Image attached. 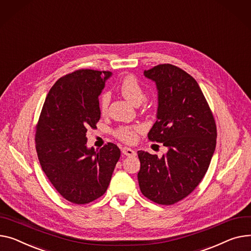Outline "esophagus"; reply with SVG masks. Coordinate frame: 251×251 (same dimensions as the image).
I'll return each instance as SVG.
<instances>
[{
  "label": "esophagus",
  "mask_w": 251,
  "mask_h": 251,
  "mask_svg": "<svg viewBox=\"0 0 251 251\" xmlns=\"http://www.w3.org/2000/svg\"><path fill=\"white\" fill-rule=\"evenodd\" d=\"M122 152L125 155H127V156H134V155H136L135 150L132 149V148H129V147H123L122 148Z\"/></svg>",
  "instance_id": "1"
}]
</instances>
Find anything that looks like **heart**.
<instances>
[{
	"label": "heart",
	"mask_w": 251,
	"mask_h": 251,
	"mask_svg": "<svg viewBox=\"0 0 251 251\" xmlns=\"http://www.w3.org/2000/svg\"><path fill=\"white\" fill-rule=\"evenodd\" d=\"M119 91L122 94V96L133 105H138L141 104V102L144 100L145 94L142 86L138 79L133 76V75H127L125 76L119 85ZM110 104V94L104 93L101 98H100L99 106L100 110L102 113H106L108 110V106ZM142 130L141 126H125L120 127L118 130L116 131L117 137H119L121 140L132 143L134 142L137 138V133H139Z\"/></svg>",
	"instance_id": "b5f03b06"
}]
</instances>
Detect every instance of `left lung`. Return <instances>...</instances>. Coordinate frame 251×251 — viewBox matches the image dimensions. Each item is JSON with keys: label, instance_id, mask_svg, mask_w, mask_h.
I'll return each instance as SVG.
<instances>
[{"label": "left lung", "instance_id": "obj_1", "mask_svg": "<svg viewBox=\"0 0 251 251\" xmlns=\"http://www.w3.org/2000/svg\"><path fill=\"white\" fill-rule=\"evenodd\" d=\"M157 89L156 121L148 132L168 152L161 157L139 150L137 175L141 193L152 202L173 205L189 196L208 171L217 130L196 79L173 64L144 71Z\"/></svg>", "mask_w": 251, "mask_h": 251}]
</instances>
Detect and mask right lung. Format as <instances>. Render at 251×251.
Returning a JSON list of instances; mask_svg holds the SVG:
<instances>
[{
  "label": "right lung",
  "mask_w": 251,
  "mask_h": 251,
  "mask_svg": "<svg viewBox=\"0 0 251 251\" xmlns=\"http://www.w3.org/2000/svg\"><path fill=\"white\" fill-rule=\"evenodd\" d=\"M111 72L80 70L60 77L50 89L36 127L41 168L68 201L88 204L107 191L121 151L108 143L87 146V131L101 117L99 96Z\"/></svg>",
  "instance_id": "1"
}]
</instances>
